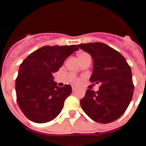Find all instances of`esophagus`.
<instances>
[{"label":"esophagus","instance_id":"obj_1","mask_svg":"<svg viewBox=\"0 0 146 146\" xmlns=\"http://www.w3.org/2000/svg\"><path fill=\"white\" fill-rule=\"evenodd\" d=\"M72 90H73V92H75L76 90V87H74V86H73V87H72Z\"/></svg>","mask_w":146,"mask_h":146}]
</instances>
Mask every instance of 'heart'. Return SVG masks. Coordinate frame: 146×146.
<instances>
[{"label":"heart","instance_id":"obj_1","mask_svg":"<svg viewBox=\"0 0 146 146\" xmlns=\"http://www.w3.org/2000/svg\"><path fill=\"white\" fill-rule=\"evenodd\" d=\"M84 54H86V53H81V54H79V57H80V56H82V55H84Z\"/></svg>","mask_w":146,"mask_h":146}]
</instances>
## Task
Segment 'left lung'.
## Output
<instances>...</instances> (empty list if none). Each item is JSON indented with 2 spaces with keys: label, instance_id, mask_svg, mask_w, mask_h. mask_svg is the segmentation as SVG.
I'll return each instance as SVG.
<instances>
[{
  "label": "left lung",
  "instance_id": "8db88e82",
  "mask_svg": "<svg viewBox=\"0 0 146 146\" xmlns=\"http://www.w3.org/2000/svg\"><path fill=\"white\" fill-rule=\"evenodd\" d=\"M78 47L93 58L90 81L100 84L98 92L87 90L80 100L82 110L96 122H113L124 113L133 96L131 67L119 51L103 43L80 44Z\"/></svg>",
  "mask_w": 146,
  "mask_h": 146
}]
</instances>
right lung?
I'll return each instance as SVG.
<instances>
[{
    "label": "right lung",
    "instance_id": "obj_1",
    "mask_svg": "<svg viewBox=\"0 0 146 146\" xmlns=\"http://www.w3.org/2000/svg\"><path fill=\"white\" fill-rule=\"evenodd\" d=\"M78 49L76 45L44 46L20 64L15 80L16 98L22 112L31 121L49 122L61 113L72 88L70 84L58 87L52 74Z\"/></svg>",
    "mask_w": 146,
    "mask_h": 146
}]
</instances>
